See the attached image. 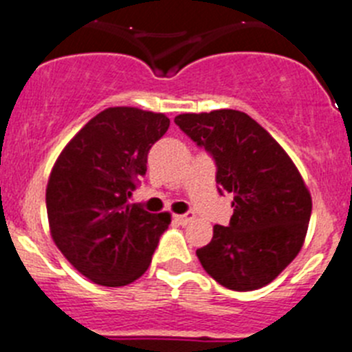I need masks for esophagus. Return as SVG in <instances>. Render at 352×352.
I'll return each mask as SVG.
<instances>
[{"instance_id": "1", "label": "esophagus", "mask_w": 352, "mask_h": 352, "mask_svg": "<svg viewBox=\"0 0 352 352\" xmlns=\"http://www.w3.org/2000/svg\"><path fill=\"white\" fill-rule=\"evenodd\" d=\"M175 219L179 221L182 226H186V224H189L192 219H195V212H186V214H179V215H175Z\"/></svg>"}]
</instances>
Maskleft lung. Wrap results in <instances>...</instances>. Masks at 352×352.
<instances>
[{
    "mask_svg": "<svg viewBox=\"0 0 352 352\" xmlns=\"http://www.w3.org/2000/svg\"><path fill=\"white\" fill-rule=\"evenodd\" d=\"M175 124L210 153L219 192L233 196L230 224H215L210 243L196 251L201 267L228 289L267 286L296 258L309 228L312 198L298 168L239 110L180 113Z\"/></svg>",
    "mask_w": 352,
    "mask_h": 352,
    "instance_id": "8db88e82",
    "label": "left lung"
}]
</instances>
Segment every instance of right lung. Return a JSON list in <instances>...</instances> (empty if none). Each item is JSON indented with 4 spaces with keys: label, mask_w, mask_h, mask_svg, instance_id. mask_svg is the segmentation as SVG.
<instances>
[{
    "label": "right lung",
    "mask_w": 352,
    "mask_h": 352,
    "mask_svg": "<svg viewBox=\"0 0 352 352\" xmlns=\"http://www.w3.org/2000/svg\"><path fill=\"white\" fill-rule=\"evenodd\" d=\"M170 126L164 113L110 107L68 142L54 163L45 201L52 240L84 277L119 287L145 274L168 212L128 204L147 154Z\"/></svg>",
    "instance_id": "right-lung-1"
}]
</instances>
